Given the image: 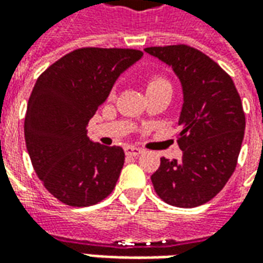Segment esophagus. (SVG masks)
Returning <instances> with one entry per match:
<instances>
[{
	"mask_svg": "<svg viewBox=\"0 0 263 263\" xmlns=\"http://www.w3.org/2000/svg\"><path fill=\"white\" fill-rule=\"evenodd\" d=\"M125 154L128 156H138V155L143 154V149L137 148V146H125Z\"/></svg>",
	"mask_w": 263,
	"mask_h": 263,
	"instance_id": "34e87169",
	"label": "esophagus"
}]
</instances>
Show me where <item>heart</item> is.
<instances>
[{
	"label": "heart",
	"mask_w": 263,
	"mask_h": 263,
	"mask_svg": "<svg viewBox=\"0 0 263 263\" xmlns=\"http://www.w3.org/2000/svg\"><path fill=\"white\" fill-rule=\"evenodd\" d=\"M162 86H169L167 80H166L165 77H162V76H152V77H149L148 81H146V90H148V91Z\"/></svg>",
	"instance_id": "1"
}]
</instances>
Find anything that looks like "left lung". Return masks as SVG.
I'll return each instance as SVG.
<instances>
[{
  "instance_id": "obj_1",
  "label": "left lung",
  "mask_w": 263,
  "mask_h": 263,
  "mask_svg": "<svg viewBox=\"0 0 263 263\" xmlns=\"http://www.w3.org/2000/svg\"><path fill=\"white\" fill-rule=\"evenodd\" d=\"M172 66L184 94L177 145L180 160L160 158L151 176L165 203L192 209L220 193L237 167L245 132V112L230 74L189 45L146 48Z\"/></svg>"
}]
</instances>
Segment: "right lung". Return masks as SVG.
<instances>
[{
	"label": "right lung",
	"instance_id": "add662e5",
	"mask_svg": "<svg viewBox=\"0 0 263 263\" xmlns=\"http://www.w3.org/2000/svg\"><path fill=\"white\" fill-rule=\"evenodd\" d=\"M142 54L137 49L80 48L37 77L26 108V149L43 186L63 204L87 207L114 190L125 154L120 146L92 143L87 126L118 76Z\"/></svg>",
	"mask_w": 263,
	"mask_h": 263
}]
</instances>
